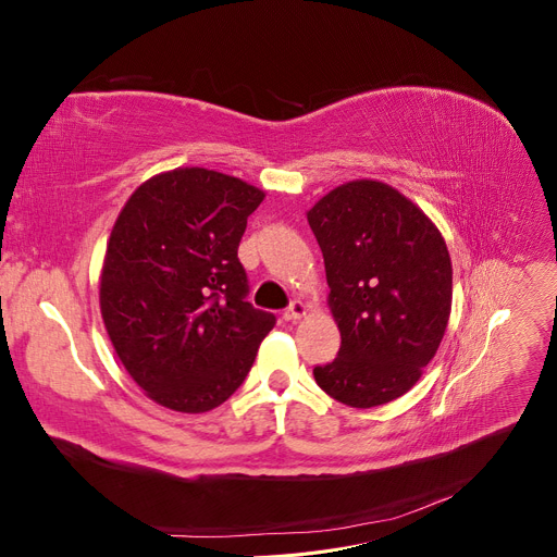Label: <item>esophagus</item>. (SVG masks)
<instances>
[{
    "label": "esophagus",
    "mask_w": 557,
    "mask_h": 557,
    "mask_svg": "<svg viewBox=\"0 0 557 557\" xmlns=\"http://www.w3.org/2000/svg\"><path fill=\"white\" fill-rule=\"evenodd\" d=\"M307 311H309V307L305 305V301H299V299H295L293 305L283 311V318L288 320V323H295V320H299V318H305L307 315Z\"/></svg>",
    "instance_id": "1"
}]
</instances>
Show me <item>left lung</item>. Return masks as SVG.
<instances>
[{
	"label": "left lung",
	"mask_w": 557,
	"mask_h": 557,
	"mask_svg": "<svg viewBox=\"0 0 557 557\" xmlns=\"http://www.w3.org/2000/svg\"><path fill=\"white\" fill-rule=\"evenodd\" d=\"M323 250L342 348L313 367L315 383L356 409L409 393L440 348L453 267L442 232L411 199L379 181H350L307 213Z\"/></svg>",
	"instance_id": "obj_1"
}]
</instances>
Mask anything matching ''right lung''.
I'll use <instances>...</instances> for the list:
<instances>
[{"label": "right lung", "mask_w": 557, "mask_h": 557, "mask_svg": "<svg viewBox=\"0 0 557 557\" xmlns=\"http://www.w3.org/2000/svg\"><path fill=\"white\" fill-rule=\"evenodd\" d=\"M264 193L201 166L164 172L132 193L99 278L109 339L150 399L211 411L237 391L276 315L246 301L237 258Z\"/></svg>", "instance_id": "1"}]
</instances>
